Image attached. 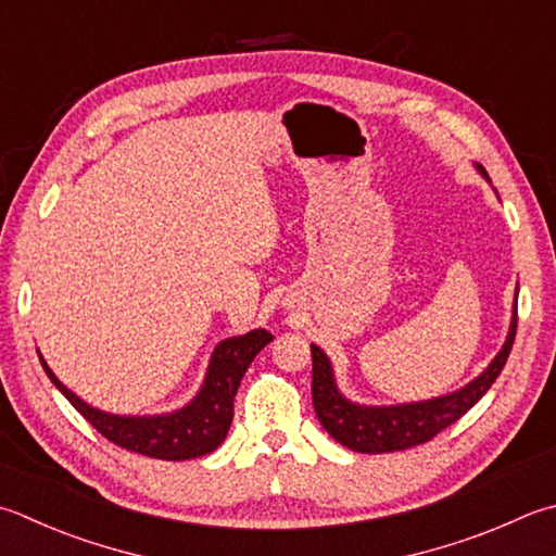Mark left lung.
Segmentation results:
<instances>
[{"mask_svg":"<svg viewBox=\"0 0 556 556\" xmlns=\"http://www.w3.org/2000/svg\"><path fill=\"white\" fill-rule=\"evenodd\" d=\"M480 176L492 185L486 170L477 166ZM496 192V190H494ZM518 296V289H516ZM518 301H514V315H510L506 342L484 371L470 383L448 395H439L419 402H402V405H358L337 388L334 371L328 354L318 344H311L313 356V407L318 415L323 429L330 437L352 448L356 453H393L405 451L412 445L427 443L439 431L458 421L467 409L475 407L482 395L492 388L494 380L506 366L510 346L516 340V323H518Z\"/></svg>","mask_w":556,"mask_h":556,"instance_id":"left-lung-1","label":"left lung"}]
</instances>
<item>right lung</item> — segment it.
Masks as SVG:
<instances>
[{"mask_svg": "<svg viewBox=\"0 0 556 556\" xmlns=\"http://www.w3.org/2000/svg\"><path fill=\"white\" fill-rule=\"evenodd\" d=\"M271 340L275 337L263 328L238 337H226V340L214 346L202 388L188 405L173 412H163V415L141 417L111 415V412L89 405V402L72 393L52 374V368L46 364L40 352L38 356L52 386L108 441H113L119 448L149 455V458L190 460L202 458V455L216 451L224 443L233 419V397L238 393V386H241L243 374L253 364V358L263 352V346H267Z\"/></svg>", "mask_w": 556, "mask_h": 556, "instance_id": "obj_1", "label": "right lung"}]
</instances>
